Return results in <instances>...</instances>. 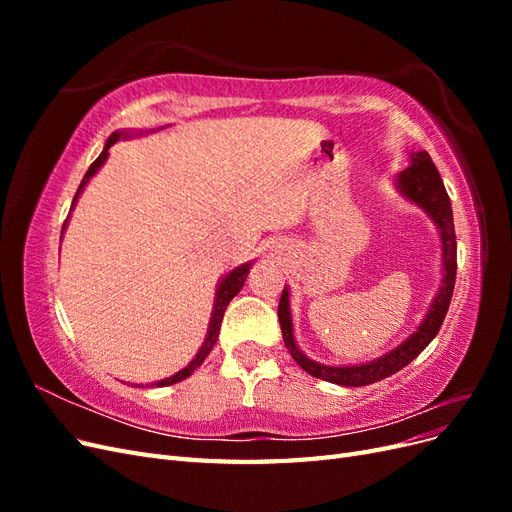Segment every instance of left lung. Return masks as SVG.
<instances>
[{
	"label": "left lung",
	"mask_w": 512,
	"mask_h": 512,
	"mask_svg": "<svg viewBox=\"0 0 512 512\" xmlns=\"http://www.w3.org/2000/svg\"><path fill=\"white\" fill-rule=\"evenodd\" d=\"M395 188L404 196L408 203L416 205L427 213V218L438 228L440 245H442V286L438 288L436 297H433L425 318L418 324L416 331L408 335L404 342L389 350L386 354L356 365H324L314 359L297 346L292 331V312H290V288L286 286L277 307V316H280L282 337L292 359L297 361L309 376L327 380L339 386H365L374 384L393 376L395 371L404 369L410 361H414L421 354L431 339L438 335L444 316L451 305L453 288H455V273H457V241H455V224H453V207L451 198H448L444 183L436 164L431 162L427 151H416L410 156V166L395 177Z\"/></svg>",
	"instance_id": "1"
}]
</instances>
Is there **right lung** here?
Listing matches in <instances>:
<instances>
[{"label":"right lung","mask_w":512,"mask_h":512,"mask_svg":"<svg viewBox=\"0 0 512 512\" xmlns=\"http://www.w3.org/2000/svg\"><path fill=\"white\" fill-rule=\"evenodd\" d=\"M160 130H162V128H160ZM141 134H145V132H138V130H117V132H113L111 136L106 138V145H104L102 153L96 158V162L89 166V170H87L83 181H81V185H79V190H76V194H74L72 207H70V213H68V220H70V215H72L76 203H79V198H81L83 190L87 188V183H89L91 177H94V175L98 173V170L104 166V162H106V158H108V149H111L117 141H121V138H132V136H141ZM68 220L64 222V230H66V226H68ZM64 230H61V235H64ZM252 265H254L252 260H250V262H243V265H239V267H235L232 271H228V273L222 277V280L218 282V290H215L213 309H211V320H209V329H207V335H205V342H203V346L198 348L194 359H192L188 365H185L183 369H179L177 374L168 376V378H164V380L153 382V384H156V386L177 384V382H181V380H185V378H190V376L194 374V369H198L200 365H203V361L207 359V354L213 350L215 342H218V335H220V327H222V318H224L226 307H228V303H230L232 299L237 297L239 290L243 288V284H245V280H247V273H250V267H252ZM153 384H151V386H153ZM134 386H141V384H134Z\"/></svg>","instance_id":"1"}]
</instances>
